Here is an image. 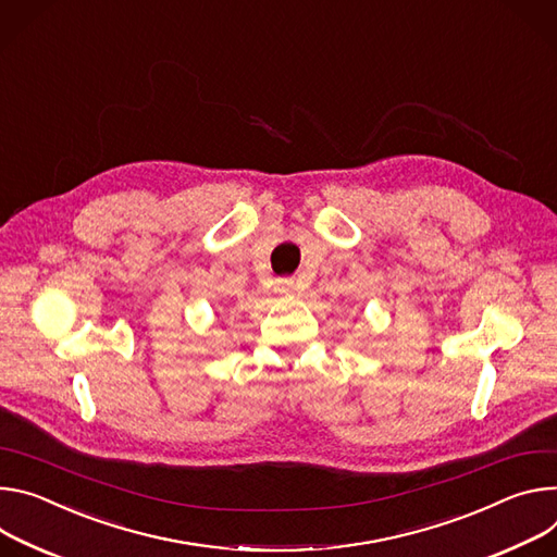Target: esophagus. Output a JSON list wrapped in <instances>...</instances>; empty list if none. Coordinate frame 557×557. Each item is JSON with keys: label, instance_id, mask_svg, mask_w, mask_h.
Returning <instances> with one entry per match:
<instances>
[{"label": "esophagus", "instance_id": "34e87169", "mask_svg": "<svg viewBox=\"0 0 557 557\" xmlns=\"http://www.w3.org/2000/svg\"><path fill=\"white\" fill-rule=\"evenodd\" d=\"M292 289H294V278H278L281 294H292Z\"/></svg>", "mask_w": 557, "mask_h": 557}]
</instances>
